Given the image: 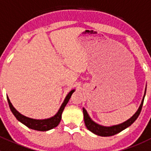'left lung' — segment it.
<instances>
[{
    "mask_svg": "<svg viewBox=\"0 0 151 151\" xmlns=\"http://www.w3.org/2000/svg\"><path fill=\"white\" fill-rule=\"evenodd\" d=\"M145 93H146V87H145V93H144V96H143L141 104L139 105V108H138V109L137 110V112H135V113L134 114V115H132L129 119H128L127 121L120 123V124L114 125V126H105L96 123L95 121H93L92 118H91V117H90V115H88L86 109L83 107V115H84V121H85V126H86L87 129H88L90 132H92V133L101 137L113 136V135L116 134L120 133V132H122L123 130L126 129V128L130 126L132 123L136 121L137 118H138V116H139V113H140L141 112L142 107L143 101H144Z\"/></svg>",
    "mask_w": 151,
    "mask_h": 151,
    "instance_id": "left-lung-1",
    "label": "left lung"
}]
</instances>
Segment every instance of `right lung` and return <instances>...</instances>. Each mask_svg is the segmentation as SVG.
Listing matches in <instances>:
<instances>
[{
    "label": "right lung",
    "mask_w": 151,
    "mask_h": 151,
    "mask_svg": "<svg viewBox=\"0 0 151 151\" xmlns=\"http://www.w3.org/2000/svg\"><path fill=\"white\" fill-rule=\"evenodd\" d=\"M74 91H75V89H73L68 92V93L67 94L66 96L65 97L64 101H63L62 104L60 105L58 111L57 113H56L55 115H53L52 117H50V118H45V119H34V118H28V117L25 116V115H23L22 114H21L20 112H18V111L14 107V106L12 105V103H11L8 96H7V100H8L9 105L11 111H12V113L14 114L15 118H16L19 122H21L22 124L26 126L27 127L29 128V129H31L36 131H40V132H46V131H49L50 130V129H54L56 126H58V124L60 122V120H61V115L62 113H63V109H64L65 106H66L67 103L68 102L71 95H72V93Z\"/></svg>",
    "instance_id": "add662e5"
}]
</instances>
